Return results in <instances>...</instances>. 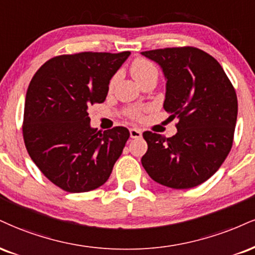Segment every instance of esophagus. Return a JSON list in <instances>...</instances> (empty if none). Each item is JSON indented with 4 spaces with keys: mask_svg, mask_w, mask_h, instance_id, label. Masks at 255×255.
I'll use <instances>...</instances> for the list:
<instances>
[{
    "mask_svg": "<svg viewBox=\"0 0 255 255\" xmlns=\"http://www.w3.org/2000/svg\"><path fill=\"white\" fill-rule=\"evenodd\" d=\"M129 134L131 139H139V137H141V135H142L141 130L137 129V128H130Z\"/></svg>",
    "mask_w": 255,
    "mask_h": 255,
    "instance_id": "esophagus-1",
    "label": "esophagus"
}]
</instances>
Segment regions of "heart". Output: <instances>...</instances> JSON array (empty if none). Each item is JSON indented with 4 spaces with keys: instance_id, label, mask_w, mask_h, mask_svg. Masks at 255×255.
Returning a JSON list of instances; mask_svg holds the SVG:
<instances>
[{
    "instance_id": "1",
    "label": "heart",
    "mask_w": 255,
    "mask_h": 255,
    "mask_svg": "<svg viewBox=\"0 0 255 255\" xmlns=\"http://www.w3.org/2000/svg\"><path fill=\"white\" fill-rule=\"evenodd\" d=\"M130 72L133 78L135 79L136 83L140 82L141 79H143L147 76L152 75V73H157V69H155L154 65L152 63H149L148 60L146 59H136L134 60V63L131 64L130 66ZM115 78L112 81V85L114 84ZM133 116L137 115V112H131L130 113Z\"/></svg>"
}]
</instances>
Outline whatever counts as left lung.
Masks as SVG:
<instances>
[{
  "instance_id": "8db88e82",
  "label": "left lung",
  "mask_w": 255,
  "mask_h": 255,
  "mask_svg": "<svg viewBox=\"0 0 255 255\" xmlns=\"http://www.w3.org/2000/svg\"><path fill=\"white\" fill-rule=\"evenodd\" d=\"M160 66L166 81L164 109L178 119L176 135L145 131L141 164L154 182L190 189L219 170L233 145L238 98L215 58L195 47L141 52Z\"/></svg>"
}]
</instances>
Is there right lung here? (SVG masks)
<instances>
[{
    "mask_svg": "<svg viewBox=\"0 0 255 255\" xmlns=\"http://www.w3.org/2000/svg\"><path fill=\"white\" fill-rule=\"evenodd\" d=\"M130 52H82L52 58L27 89L23 140L29 157L52 183L87 192L108 180L129 137L125 127L103 133L90 126L88 107L102 103Z\"/></svg>",
    "mask_w": 255,
    "mask_h": 255,
    "instance_id": "add662e5",
    "label": "right lung"
}]
</instances>
